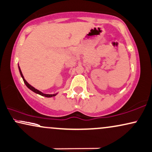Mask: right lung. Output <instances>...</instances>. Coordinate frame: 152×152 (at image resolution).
Segmentation results:
<instances>
[{
  "instance_id": "right-lung-1",
  "label": "right lung",
  "mask_w": 152,
  "mask_h": 152,
  "mask_svg": "<svg viewBox=\"0 0 152 152\" xmlns=\"http://www.w3.org/2000/svg\"><path fill=\"white\" fill-rule=\"evenodd\" d=\"M19 72H20V75H21V77H22L23 80V82H24L25 84H26V86L27 87H28V88H29V89L32 91L35 92V94H39V95H40V96H45V97H47V98H51V97H53V96H56V94H44V93H42V92H41L40 91H39V90L36 89V88L33 87V86H31V84H29L28 83V82H26V80L25 79H24V77H23V74H22V72H21V69H20V68H19Z\"/></svg>"
}]
</instances>
